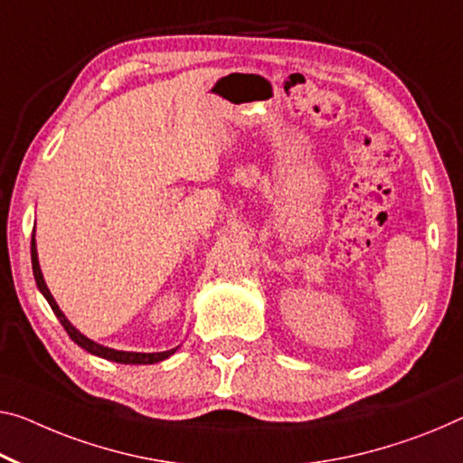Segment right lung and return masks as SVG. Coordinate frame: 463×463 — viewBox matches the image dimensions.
I'll use <instances>...</instances> for the list:
<instances>
[{"label": "right lung", "mask_w": 463, "mask_h": 463, "mask_svg": "<svg viewBox=\"0 0 463 463\" xmlns=\"http://www.w3.org/2000/svg\"><path fill=\"white\" fill-rule=\"evenodd\" d=\"M31 259H33V273H34V281H37V286L41 289V294L45 296V300L52 306V310L55 312V317L60 318V323L66 333L70 335V339L74 341L82 347V350H87L90 354L99 355V358H105V360H111V362H119V364H155V362H161L172 355L175 350H167V352H157V354H138V352H118V350H111V347H103L95 344V341H90L89 337H84L80 331H76L72 325L66 317H63V312L60 310V306L55 304L53 296L49 294V289L45 286V279H43V273H41V267H39V259H37V246H34V236L31 240Z\"/></svg>", "instance_id": "1"}]
</instances>
